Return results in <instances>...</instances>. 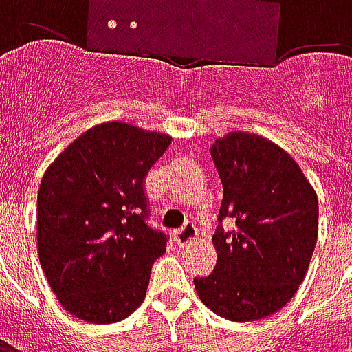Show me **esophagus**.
<instances>
[{"label":"esophagus","mask_w":352,"mask_h":352,"mask_svg":"<svg viewBox=\"0 0 352 352\" xmlns=\"http://www.w3.org/2000/svg\"><path fill=\"white\" fill-rule=\"evenodd\" d=\"M198 236V230L192 222H186L184 226H181L179 230H175V241L179 245H186L188 241H192L194 237Z\"/></svg>","instance_id":"1"}]
</instances>
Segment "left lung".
<instances>
[{
	"instance_id": "8db88e82",
	"label": "left lung",
	"mask_w": 352,
	"mask_h": 352,
	"mask_svg": "<svg viewBox=\"0 0 352 352\" xmlns=\"http://www.w3.org/2000/svg\"><path fill=\"white\" fill-rule=\"evenodd\" d=\"M211 156L222 196L213 243L217 265L196 292L219 317L247 322L277 313L305 277L318 234V199L302 169L256 133L217 139ZM232 228L224 230L221 222Z\"/></svg>"
}]
</instances>
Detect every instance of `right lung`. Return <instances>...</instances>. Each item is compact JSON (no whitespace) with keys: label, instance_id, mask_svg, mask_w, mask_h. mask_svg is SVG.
<instances>
[{"label":"right lung","instance_id":"right-lung-1","mask_svg":"<svg viewBox=\"0 0 352 352\" xmlns=\"http://www.w3.org/2000/svg\"><path fill=\"white\" fill-rule=\"evenodd\" d=\"M169 135L100 124L73 141L43 175L37 249L65 309L94 324L118 322L143 303L169 236L148 226L145 177Z\"/></svg>","mask_w":352,"mask_h":352}]
</instances>
